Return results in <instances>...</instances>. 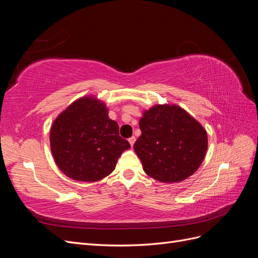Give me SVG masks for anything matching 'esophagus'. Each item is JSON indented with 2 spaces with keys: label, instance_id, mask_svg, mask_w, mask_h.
<instances>
[{
  "label": "esophagus",
  "instance_id": "obj_1",
  "mask_svg": "<svg viewBox=\"0 0 258 258\" xmlns=\"http://www.w3.org/2000/svg\"><path fill=\"white\" fill-rule=\"evenodd\" d=\"M128 141H129V143H130V145L132 146V145L135 144V142H136V138H135V137H131V138L128 140Z\"/></svg>",
  "mask_w": 258,
  "mask_h": 258
}]
</instances>
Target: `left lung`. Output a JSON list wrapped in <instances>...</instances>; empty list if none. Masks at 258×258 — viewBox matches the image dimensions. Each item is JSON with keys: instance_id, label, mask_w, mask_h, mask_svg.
<instances>
[{"instance_id": "8db88e82", "label": "left lung", "mask_w": 258, "mask_h": 258, "mask_svg": "<svg viewBox=\"0 0 258 258\" xmlns=\"http://www.w3.org/2000/svg\"><path fill=\"white\" fill-rule=\"evenodd\" d=\"M142 135L134 150L144 172L161 183L182 182L206 157L208 134L204 126L176 104H155L140 119Z\"/></svg>"}]
</instances>
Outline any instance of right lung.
Returning a JSON list of instances; mask_svg holds the SVG:
<instances>
[{
  "label": "right lung",
  "mask_w": 258,
  "mask_h": 258,
  "mask_svg": "<svg viewBox=\"0 0 258 258\" xmlns=\"http://www.w3.org/2000/svg\"><path fill=\"white\" fill-rule=\"evenodd\" d=\"M54 162L79 182H97L110 175L120 155L129 150L118 123L108 117L104 101L88 95L75 100L53 120L49 135Z\"/></svg>",
  "instance_id": "add662e5"
}]
</instances>
